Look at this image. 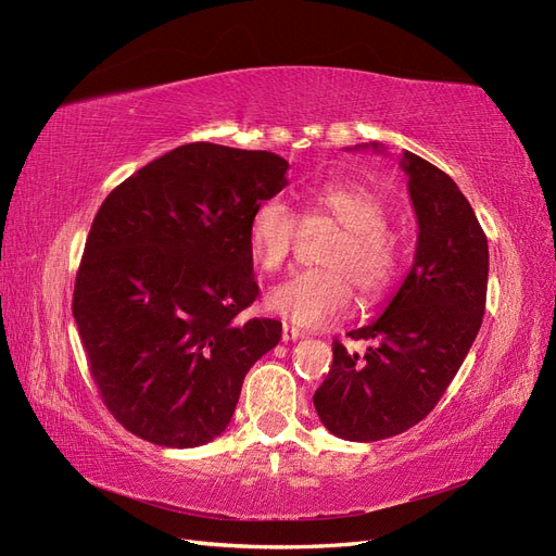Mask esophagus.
I'll return each mask as SVG.
<instances>
[{"mask_svg": "<svg viewBox=\"0 0 556 556\" xmlns=\"http://www.w3.org/2000/svg\"><path fill=\"white\" fill-rule=\"evenodd\" d=\"M301 336H304V331L301 329H296L292 325H282V341H296V339H301Z\"/></svg>", "mask_w": 556, "mask_h": 556, "instance_id": "obj_1", "label": "esophagus"}]
</instances>
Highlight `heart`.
Returning <instances> with one entry per match:
<instances>
[{"label": "heart", "mask_w": 556, "mask_h": 556, "mask_svg": "<svg viewBox=\"0 0 556 556\" xmlns=\"http://www.w3.org/2000/svg\"><path fill=\"white\" fill-rule=\"evenodd\" d=\"M304 223L327 217L343 231L319 252L317 268L294 274L266 296L268 311L296 325H325L343 315L356 285L364 301H376L392 288L399 274V243L387 229L382 197L359 180L317 182L306 192ZM299 215L280 199L255 206L248 225L252 257L266 274H276L290 260L299 239Z\"/></svg>", "instance_id": "obj_1"}]
</instances>
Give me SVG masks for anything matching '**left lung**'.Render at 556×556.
I'll list each match as a JSON object with an SVG mask.
<instances>
[{
	"mask_svg": "<svg viewBox=\"0 0 556 556\" xmlns=\"http://www.w3.org/2000/svg\"><path fill=\"white\" fill-rule=\"evenodd\" d=\"M401 169L419 227L410 274L378 319L348 333L368 341L366 352L333 341L331 368L313 394L323 425L343 441H382L425 419L457 376L484 315L490 248L468 199L408 150Z\"/></svg>",
	"mask_w": 556,
	"mask_h": 556,
	"instance_id": "1",
	"label": "left lung"
}]
</instances>
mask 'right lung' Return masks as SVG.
I'll use <instances>...</instances> for the list:
<instances>
[{"label":"right lung","instance_id":"obj_1","mask_svg":"<svg viewBox=\"0 0 556 556\" xmlns=\"http://www.w3.org/2000/svg\"><path fill=\"white\" fill-rule=\"evenodd\" d=\"M288 162L266 150L185 143L104 199L74 285V319L111 415L139 439L197 447L220 435L243 378L280 341L260 296L250 215Z\"/></svg>","mask_w":556,"mask_h":556}]
</instances>
